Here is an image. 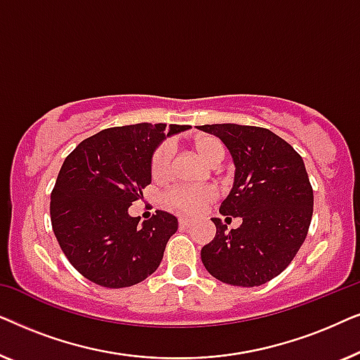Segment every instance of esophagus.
<instances>
[{
	"label": "esophagus",
	"instance_id": "obj_1",
	"mask_svg": "<svg viewBox=\"0 0 360 360\" xmlns=\"http://www.w3.org/2000/svg\"><path fill=\"white\" fill-rule=\"evenodd\" d=\"M179 224L181 226V228H190V226H191V219H188V218H180V219H179Z\"/></svg>",
	"mask_w": 360,
	"mask_h": 360
}]
</instances>
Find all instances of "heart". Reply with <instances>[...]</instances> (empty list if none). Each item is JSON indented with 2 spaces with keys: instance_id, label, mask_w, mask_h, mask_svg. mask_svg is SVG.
Instances as JSON below:
<instances>
[{
  "instance_id": "b5f03b06",
  "label": "heart",
  "mask_w": 360,
  "mask_h": 360,
  "mask_svg": "<svg viewBox=\"0 0 360 360\" xmlns=\"http://www.w3.org/2000/svg\"><path fill=\"white\" fill-rule=\"evenodd\" d=\"M191 149L200 157L205 164L218 165L224 159L226 149L218 137L210 134L195 136L190 142ZM170 147L160 144L150 157V176L152 180L162 181L167 179L170 170ZM216 191L211 186H200V188H190V186H174L164 195V203L169 208L180 211L184 214H196L203 210L210 201H213Z\"/></svg>"
}]
</instances>
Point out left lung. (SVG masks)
<instances>
[{
	"instance_id": "8db88e82",
	"label": "left lung",
	"mask_w": 360,
	"mask_h": 360,
	"mask_svg": "<svg viewBox=\"0 0 360 360\" xmlns=\"http://www.w3.org/2000/svg\"><path fill=\"white\" fill-rule=\"evenodd\" d=\"M198 129L218 136L233 155L234 185L219 213L243 219L231 231L219 218L211 219L216 236L201 249V262L221 282L259 287L282 274L307 239L313 188L303 159L265 127L205 124Z\"/></svg>"
}]
</instances>
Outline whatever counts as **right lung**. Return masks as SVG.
Segmentation results:
<instances>
[{
    "label": "right lung",
    "mask_w": 360,
    "mask_h": 360,
    "mask_svg": "<svg viewBox=\"0 0 360 360\" xmlns=\"http://www.w3.org/2000/svg\"><path fill=\"white\" fill-rule=\"evenodd\" d=\"M190 126L164 122L110 127L82 141L58 172L51 221L58 245L90 282L124 288L152 275L179 221L157 210L150 219L127 213L150 184V157L165 136Z\"/></svg>",
    "instance_id": "obj_1"
}]
</instances>
